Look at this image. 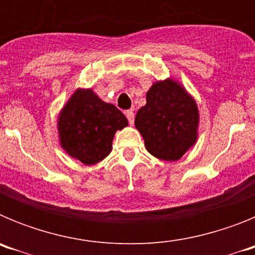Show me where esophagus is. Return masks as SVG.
<instances>
[{"instance_id": "obj_1", "label": "esophagus", "mask_w": 255, "mask_h": 255, "mask_svg": "<svg viewBox=\"0 0 255 255\" xmlns=\"http://www.w3.org/2000/svg\"><path fill=\"white\" fill-rule=\"evenodd\" d=\"M126 117H128V121H129L130 125H132V124H134V117H135L134 111H132V110L126 111Z\"/></svg>"}]
</instances>
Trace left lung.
Instances as JSON below:
<instances>
[{
  "label": "left lung",
  "mask_w": 255,
  "mask_h": 255,
  "mask_svg": "<svg viewBox=\"0 0 255 255\" xmlns=\"http://www.w3.org/2000/svg\"><path fill=\"white\" fill-rule=\"evenodd\" d=\"M199 112L188 92L171 79L147 92V105L135 116V128L147 150L163 161H177L197 141Z\"/></svg>",
  "instance_id": "8db88e82"
}]
</instances>
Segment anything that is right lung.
Instances as JSON below:
<instances>
[{"instance_id":"add662e5","label":"right lung","mask_w":255,"mask_h":255,"mask_svg":"<svg viewBox=\"0 0 255 255\" xmlns=\"http://www.w3.org/2000/svg\"><path fill=\"white\" fill-rule=\"evenodd\" d=\"M57 125L61 147L84 164H96L110 154L115 132L128 120L92 89H78L62 108Z\"/></svg>"}]
</instances>
